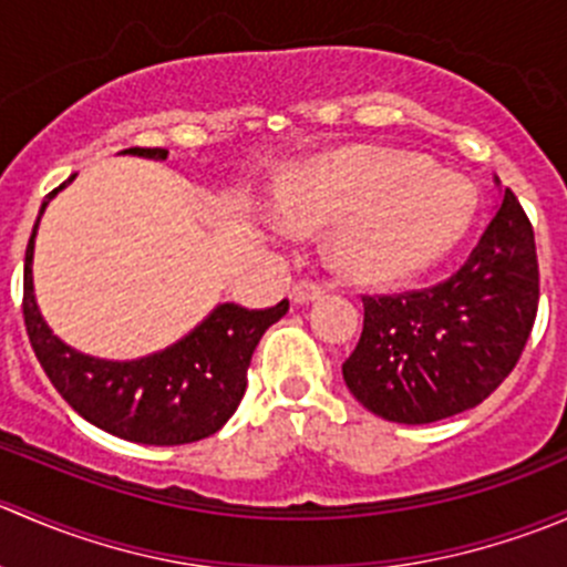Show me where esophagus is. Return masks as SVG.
I'll use <instances>...</instances> for the list:
<instances>
[{"instance_id": "obj_1", "label": "esophagus", "mask_w": 567, "mask_h": 567, "mask_svg": "<svg viewBox=\"0 0 567 567\" xmlns=\"http://www.w3.org/2000/svg\"><path fill=\"white\" fill-rule=\"evenodd\" d=\"M320 293H323V285L316 282V279H299V282L290 288L293 305H310V301L320 299Z\"/></svg>"}]
</instances>
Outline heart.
<instances>
[{
    "label": "heart",
    "instance_id": "1",
    "mask_svg": "<svg viewBox=\"0 0 567 567\" xmlns=\"http://www.w3.org/2000/svg\"><path fill=\"white\" fill-rule=\"evenodd\" d=\"M477 210V192L461 175L420 156L348 147L312 162L279 194L290 227L342 221L337 266L362 282H400L442 260Z\"/></svg>",
    "mask_w": 567,
    "mask_h": 567
}]
</instances>
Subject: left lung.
Here are the masks:
<instances>
[{
    "label": "left lung",
    "instance_id": "left-lung-1",
    "mask_svg": "<svg viewBox=\"0 0 567 567\" xmlns=\"http://www.w3.org/2000/svg\"><path fill=\"white\" fill-rule=\"evenodd\" d=\"M540 299L535 233L505 188L455 274L431 288L362 296L364 329L342 379L390 422L427 425L483 403L522 359Z\"/></svg>",
    "mask_w": 567,
    "mask_h": 567
}]
</instances>
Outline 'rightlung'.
I'll use <instances>...</instances> for the list:
<instances>
[{"label": "right lung", "instance_id": "1", "mask_svg": "<svg viewBox=\"0 0 567 567\" xmlns=\"http://www.w3.org/2000/svg\"><path fill=\"white\" fill-rule=\"evenodd\" d=\"M123 153L156 162L169 156L164 147H128ZM60 188L45 197L40 214ZM38 221L24 257V323L40 368L65 403L101 431L136 444L173 447L219 431L247 392V370L262 331L288 312V299L266 310L219 305L181 342L134 362L87 357L51 334L38 310L32 290Z\"/></svg>", "mask_w": 567, "mask_h": 567}]
</instances>
